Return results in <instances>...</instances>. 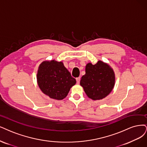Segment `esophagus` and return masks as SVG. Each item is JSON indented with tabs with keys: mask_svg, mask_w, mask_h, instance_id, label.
I'll use <instances>...</instances> for the list:
<instances>
[{
	"mask_svg": "<svg viewBox=\"0 0 147 147\" xmlns=\"http://www.w3.org/2000/svg\"><path fill=\"white\" fill-rule=\"evenodd\" d=\"M80 78H76V82H77V84H79V83H80Z\"/></svg>",
	"mask_w": 147,
	"mask_h": 147,
	"instance_id": "34e87169",
	"label": "esophagus"
}]
</instances>
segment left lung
Here are the masks:
<instances>
[{
    "instance_id": "obj_1",
    "label": "left lung",
    "mask_w": 147,
    "mask_h": 147,
    "mask_svg": "<svg viewBox=\"0 0 147 147\" xmlns=\"http://www.w3.org/2000/svg\"><path fill=\"white\" fill-rule=\"evenodd\" d=\"M90 99L97 100L105 98L112 91L115 85V73L107 63L98 61L96 64L88 63L85 74L80 82Z\"/></svg>"
}]
</instances>
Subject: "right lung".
Segmentation results:
<instances>
[{
	"mask_svg": "<svg viewBox=\"0 0 147 147\" xmlns=\"http://www.w3.org/2000/svg\"><path fill=\"white\" fill-rule=\"evenodd\" d=\"M37 82L43 94L53 99L62 100L67 97L76 80L71 76L62 61L51 60L40 64Z\"/></svg>",
	"mask_w": 147,
	"mask_h": 147,
	"instance_id": "right-lung-1",
	"label": "right lung"
}]
</instances>
